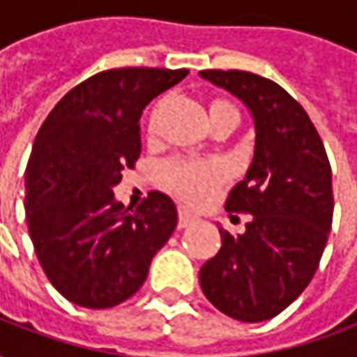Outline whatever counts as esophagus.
Returning a JSON list of instances; mask_svg holds the SVG:
<instances>
[{"instance_id":"esophagus-1","label":"esophagus","mask_w":357,"mask_h":357,"mask_svg":"<svg viewBox=\"0 0 357 357\" xmlns=\"http://www.w3.org/2000/svg\"><path fill=\"white\" fill-rule=\"evenodd\" d=\"M195 220H197V218H195L193 214H189L185 208H179V220H178L179 229H183V227H187V225L195 224Z\"/></svg>"}]
</instances>
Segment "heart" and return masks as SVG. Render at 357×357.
<instances>
[{
  "instance_id": "obj_1",
  "label": "heart",
  "mask_w": 357,
  "mask_h": 357,
  "mask_svg": "<svg viewBox=\"0 0 357 357\" xmlns=\"http://www.w3.org/2000/svg\"><path fill=\"white\" fill-rule=\"evenodd\" d=\"M166 109V99L158 101L155 109L151 110L149 118V130L156 132V128L160 124V118ZM210 124L212 128L224 122L227 118H237V109L231 102L225 99H214L208 105ZM162 181L168 189L181 197L183 201L191 204H202L214 195L220 183L225 179V168L222 164H210V162H191V160H172L166 162L160 170Z\"/></svg>"
}]
</instances>
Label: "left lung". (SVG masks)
Instances as JSON below:
<instances>
[{"label": "left lung", "instance_id": "8db88e82", "mask_svg": "<svg viewBox=\"0 0 357 357\" xmlns=\"http://www.w3.org/2000/svg\"><path fill=\"white\" fill-rule=\"evenodd\" d=\"M252 112L255 158L225 201L250 214L245 233L220 227L222 248L199 273L204 296L239 321H266L317 271L333 224V176L307 112L279 84L245 70H201Z\"/></svg>", "mask_w": 357, "mask_h": 357}]
</instances>
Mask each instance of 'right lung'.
I'll list each match as a JSON object with an SVG mask.
<instances>
[{
	"label": "right lung",
	"mask_w": 357,
	"mask_h": 357,
	"mask_svg": "<svg viewBox=\"0 0 357 357\" xmlns=\"http://www.w3.org/2000/svg\"><path fill=\"white\" fill-rule=\"evenodd\" d=\"M189 70L128 66L95 74L55 105L26 166V224L51 284L84 307H112L145 283L178 225L168 195L124 208L112 187L141 155L143 109Z\"/></svg>",
	"instance_id": "1"
}]
</instances>
